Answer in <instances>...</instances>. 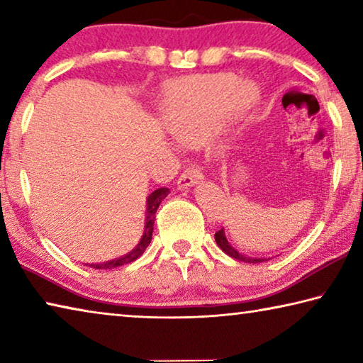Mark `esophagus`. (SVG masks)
<instances>
[{"mask_svg": "<svg viewBox=\"0 0 363 363\" xmlns=\"http://www.w3.org/2000/svg\"><path fill=\"white\" fill-rule=\"evenodd\" d=\"M203 174H201V171L192 164V167H187L184 169V173L179 176V181H177V187L179 189H187V187H192L195 186L196 182H199Z\"/></svg>", "mask_w": 363, "mask_h": 363, "instance_id": "1", "label": "esophagus"}]
</instances>
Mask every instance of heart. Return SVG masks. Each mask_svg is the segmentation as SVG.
Instances as JSON below:
<instances>
[{"mask_svg": "<svg viewBox=\"0 0 363 363\" xmlns=\"http://www.w3.org/2000/svg\"><path fill=\"white\" fill-rule=\"evenodd\" d=\"M256 99L257 89L253 84H240V79L229 73L186 78L171 89L164 120L179 143L199 144L227 108L240 112Z\"/></svg>", "mask_w": 363, "mask_h": 363, "instance_id": "1", "label": "heart"}]
</instances>
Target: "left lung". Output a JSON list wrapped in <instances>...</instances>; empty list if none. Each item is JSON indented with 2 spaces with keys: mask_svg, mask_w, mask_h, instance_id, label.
<instances>
[{
  "mask_svg": "<svg viewBox=\"0 0 363 363\" xmlns=\"http://www.w3.org/2000/svg\"><path fill=\"white\" fill-rule=\"evenodd\" d=\"M214 240H216L218 247L224 251L225 255H229L230 257H233V259H238V261H243V262H262V261H267V259H262V257H250V256H243L238 253V251L232 247L230 242L227 240L225 233H224V229L218 230L216 233H214Z\"/></svg>",
  "mask_w": 363,
  "mask_h": 363,
  "instance_id": "left-lung-1",
  "label": "left lung"
}]
</instances>
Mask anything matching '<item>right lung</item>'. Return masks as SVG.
<instances>
[{
	"instance_id": "add662e5",
	"label": "right lung",
	"mask_w": 363,
	"mask_h": 363,
	"mask_svg": "<svg viewBox=\"0 0 363 363\" xmlns=\"http://www.w3.org/2000/svg\"><path fill=\"white\" fill-rule=\"evenodd\" d=\"M169 194V189L167 187H160L157 190H153V192L147 196V210H145V227H144V233H143V238H140V242L138 243V247L134 248L130 253L118 257V259H112V261H107V262H101V264H89V267L93 269H115V267H120V266H125V264H130L133 261H136L138 257L144 253L145 248L149 247V243L152 240V232H153V223H155V214L160 203H162V200L164 199ZM88 266V264H86Z\"/></svg>"
}]
</instances>
